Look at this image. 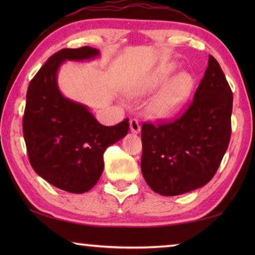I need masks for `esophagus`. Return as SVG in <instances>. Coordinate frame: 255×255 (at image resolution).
I'll list each match as a JSON object with an SVG mask.
<instances>
[{"label": "esophagus", "instance_id": "34e87169", "mask_svg": "<svg viewBox=\"0 0 255 255\" xmlns=\"http://www.w3.org/2000/svg\"><path fill=\"white\" fill-rule=\"evenodd\" d=\"M129 125H130V131L131 132L138 133L140 131V125H139V123H138L137 119H131L130 123H129Z\"/></svg>", "mask_w": 255, "mask_h": 255}]
</instances>
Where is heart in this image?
<instances>
[{
	"mask_svg": "<svg viewBox=\"0 0 255 255\" xmlns=\"http://www.w3.org/2000/svg\"><path fill=\"white\" fill-rule=\"evenodd\" d=\"M175 70V63L161 64L130 89L133 96H146L162 86L146 108L150 118L161 120L174 118L187 107L193 91L195 80L190 73L181 72L166 82Z\"/></svg>",
	"mask_w": 255,
	"mask_h": 255,
	"instance_id": "1",
	"label": "heart"
}]
</instances>
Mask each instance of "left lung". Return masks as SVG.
<instances>
[{"mask_svg":"<svg viewBox=\"0 0 255 255\" xmlns=\"http://www.w3.org/2000/svg\"><path fill=\"white\" fill-rule=\"evenodd\" d=\"M232 109V90L210 55L204 79L182 117L141 127L140 169L149 188L171 197L208 183L230 144Z\"/></svg>","mask_w":255,"mask_h":255,"instance_id":"1","label":"left lung"}]
</instances>
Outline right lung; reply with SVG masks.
Returning <instances> with one entry per match:
<instances>
[{"label": "right lung", "mask_w": 255, "mask_h": 255, "mask_svg": "<svg viewBox=\"0 0 255 255\" xmlns=\"http://www.w3.org/2000/svg\"><path fill=\"white\" fill-rule=\"evenodd\" d=\"M100 57L91 47L65 48L54 54L30 82L23 116V136L30 164L54 187L72 193L92 189L105 167L103 153L128 133L125 119L103 126L88 106L63 96L57 83L60 66L67 60Z\"/></svg>", "instance_id": "right-lung-1"}]
</instances>
